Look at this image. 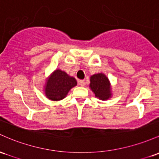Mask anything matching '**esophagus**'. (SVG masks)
<instances>
[{"label":"esophagus","mask_w":159,"mask_h":159,"mask_svg":"<svg viewBox=\"0 0 159 159\" xmlns=\"http://www.w3.org/2000/svg\"><path fill=\"white\" fill-rule=\"evenodd\" d=\"M78 84H79L80 86H81V87L84 86V85H85L84 80H80V81H78Z\"/></svg>","instance_id":"esophagus-1"}]
</instances>
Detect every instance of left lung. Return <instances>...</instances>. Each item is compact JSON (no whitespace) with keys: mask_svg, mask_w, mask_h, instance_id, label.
<instances>
[{"mask_svg":"<svg viewBox=\"0 0 159 159\" xmlns=\"http://www.w3.org/2000/svg\"><path fill=\"white\" fill-rule=\"evenodd\" d=\"M90 88L96 97L99 99L106 100L111 98V84L106 75L98 73L90 77Z\"/></svg>","mask_w":159,"mask_h":159,"instance_id":"1","label":"left lung"}]
</instances>
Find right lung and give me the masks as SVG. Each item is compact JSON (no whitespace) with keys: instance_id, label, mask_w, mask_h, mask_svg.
Returning <instances> with one entry per match:
<instances>
[{"instance_id":"obj_1","label":"right lung","mask_w":159,"mask_h":159,"mask_svg":"<svg viewBox=\"0 0 159 159\" xmlns=\"http://www.w3.org/2000/svg\"><path fill=\"white\" fill-rule=\"evenodd\" d=\"M77 85L75 78L65 71L57 69L49 77L45 84V95L49 99L59 101L64 99L71 88Z\"/></svg>"}]
</instances>
